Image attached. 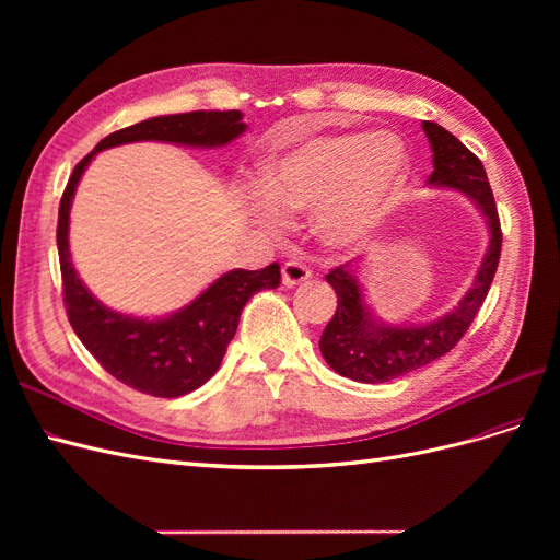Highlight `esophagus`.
<instances>
[{
	"instance_id": "esophagus-1",
	"label": "esophagus",
	"mask_w": 560,
	"mask_h": 560,
	"mask_svg": "<svg viewBox=\"0 0 560 560\" xmlns=\"http://www.w3.org/2000/svg\"><path fill=\"white\" fill-rule=\"evenodd\" d=\"M308 278H311V268L306 264H301L296 259L284 261V266H282V282L287 287H296L301 282H306Z\"/></svg>"
}]
</instances>
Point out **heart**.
I'll list each match as a JSON object with an SVG mask.
<instances>
[{"label": "heart", "instance_id": "1", "mask_svg": "<svg viewBox=\"0 0 560 560\" xmlns=\"http://www.w3.org/2000/svg\"><path fill=\"white\" fill-rule=\"evenodd\" d=\"M406 165L409 156L395 132L311 135L259 165L252 210L268 226L280 224V210H313L322 241L354 247L383 222Z\"/></svg>", "mask_w": 560, "mask_h": 560}]
</instances>
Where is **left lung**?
Segmentation results:
<instances>
[{
	"mask_svg": "<svg viewBox=\"0 0 560 560\" xmlns=\"http://www.w3.org/2000/svg\"><path fill=\"white\" fill-rule=\"evenodd\" d=\"M422 130L434 151V171L428 182L448 186L477 202L486 217L490 245L465 299L451 313L422 327H389L376 322L364 306L360 282L350 264L329 270L327 282L334 287L338 306L322 331L319 352L336 374L358 383H387L453 350L483 306L500 264L502 229L483 163L439 124L422 121Z\"/></svg>",
	"mask_w": 560,
	"mask_h": 560,
	"instance_id": "obj_1",
	"label": "left lung"
}]
</instances>
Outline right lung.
Listing matches in <instances>:
<instances>
[{
    "label": "right lung",
    "instance_id": "obj_1",
    "mask_svg": "<svg viewBox=\"0 0 560 560\" xmlns=\"http://www.w3.org/2000/svg\"><path fill=\"white\" fill-rule=\"evenodd\" d=\"M245 128L238 109L147 118L97 142L91 154L77 163L65 186L58 212V254L67 319L107 374L144 395L171 399L189 395L208 383L224 360L245 303L261 290H276L280 284V266L229 270L189 306L161 319H140L109 311L83 287L72 266L67 231L77 184L97 151L109 147L142 140L222 147L243 135Z\"/></svg>",
    "mask_w": 560,
    "mask_h": 560
}]
</instances>
